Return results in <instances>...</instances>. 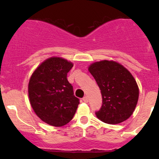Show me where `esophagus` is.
I'll use <instances>...</instances> for the list:
<instances>
[{
    "label": "esophagus",
    "instance_id": "34e87169",
    "mask_svg": "<svg viewBox=\"0 0 159 159\" xmlns=\"http://www.w3.org/2000/svg\"><path fill=\"white\" fill-rule=\"evenodd\" d=\"M82 100L84 101V102L87 103V102H89V97H88V96H84V97L82 98Z\"/></svg>",
    "mask_w": 159,
    "mask_h": 159
}]
</instances>
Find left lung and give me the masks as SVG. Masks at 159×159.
<instances>
[{
	"instance_id": "1",
	"label": "left lung",
	"mask_w": 159,
	"mask_h": 159,
	"mask_svg": "<svg viewBox=\"0 0 159 159\" xmlns=\"http://www.w3.org/2000/svg\"><path fill=\"white\" fill-rule=\"evenodd\" d=\"M89 70L102 96V106L96 116L103 122L119 124L131 117L137 105L139 89L131 72L111 60L91 64Z\"/></svg>"
}]
</instances>
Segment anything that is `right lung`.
Segmentation results:
<instances>
[{"mask_svg":"<svg viewBox=\"0 0 159 159\" xmlns=\"http://www.w3.org/2000/svg\"><path fill=\"white\" fill-rule=\"evenodd\" d=\"M73 63L51 57L34 70L28 83L29 102L37 116L54 127H61L73 118L79 99L74 95L67 74Z\"/></svg>","mask_w":159,"mask_h":159,"instance_id":"right-lung-1","label":"right lung"}]
</instances>
